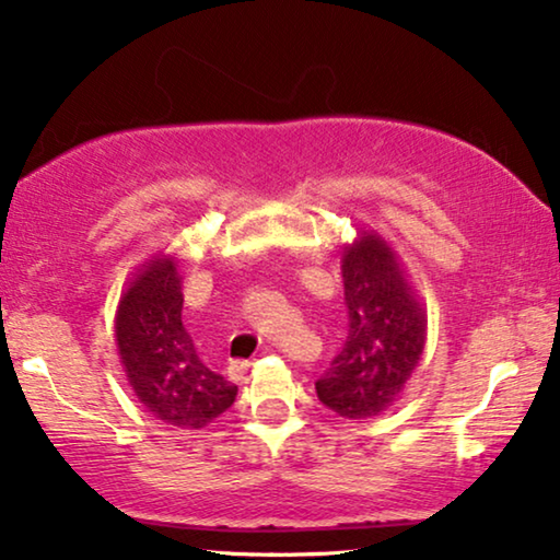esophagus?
Here are the masks:
<instances>
[{
    "label": "esophagus",
    "mask_w": 560,
    "mask_h": 560,
    "mask_svg": "<svg viewBox=\"0 0 560 560\" xmlns=\"http://www.w3.org/2000/svg\"><path fill=\"white\" fill-rule=\"evenodd\" d=\"M252 364H255V362H232V366H229V370H232L236 377H242V374H247L252 370Z\"/></svg>",
    "instance_id": "obj_1"
}]
</instances>
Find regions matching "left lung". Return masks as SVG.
Returning <instances> with one entry per match:
<instances>
[{
	"instance_id": "1",
	"label": "left lung",
	"mask_w": 560,
	"mask_h": 560,
	"mask_svg": "<svg viewBox=\"0 0 560 560\" xmlns=\"http://www.w3.org/2000/svg\"><path fill=\"white\" fill-rule=\"evenodd\" d=\"M349 334L316 382L318 400L336 416L366 420L400 397L425 349V308L395 252L364 232L341 255Z\"/></svg>"
}]
</instances>
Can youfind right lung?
Returning <instances> with one entry per match:
<instances>
[{
	"label": "right lung",
	"mask_w": 560,
	"mask_h": 560,
	"mask_svg": "<svg viewBox=\"0 0 560 560\" xmlns=\"http://www.w3.org/2000/svg\"><path fill=\"white\" fill-rule=\"evenodd\" d=\"M180 311L178 265L160 255L121 293L114 336L129 387L150 416L198 431L232 408L236 385L198 359Z\"/></svg>",
	"instance_id": "obj_1"
}]
</instances>
